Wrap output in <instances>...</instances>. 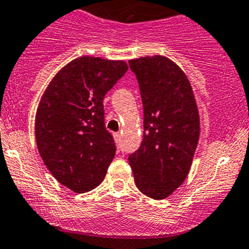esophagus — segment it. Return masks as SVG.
<instances>
[{
    "label": "esophagus",
    "instance_id": "34e87169",
    "mask_svg": "<svg viewBox=\"0 0 249 249\" xmlns=\"http://www.w3.org/2000/svg\"><path fill=\"white\" fill-rule=\"evenodd\" d=\"M114 138L117 139V140H120V134H119V132H115V134H114Z\"/></svg>",
    "mask_w": 249,
    "mask_h": 249
}]
</instances>
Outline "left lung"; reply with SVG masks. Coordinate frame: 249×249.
<instances>
[{
	"mask_svg": "<svg viewBox=\"0 0 249 249\" xmlns=\"http://www.w3.org/2000/svg\"><path fill=\"white\" fill-rule=\"evenodd\" d=\"M143 104V138L129 156L138 189L155 200L168 198L187 178L200 134L192 85L162 55L130 60Z\"/></svg>",
	"mask_w": 249,
	"mask_h": 249,
	"instance_id": "left-lung-1",
	"label": "left lung"
}]
</instances>
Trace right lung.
<instances>
[{
	"instance_id": "1",
	"label": "right lung",
	"mask_w": 249,
	"mask_h": 249,
	"mask_svg": "<svg viewBox=\"0 0 249 249\" xmlns=\"http://www.w3.org/2000/svg\"><path fill=\"white\" fill-rule=\"evenodd\" d=\"M123 60L81 56L46 87L36 115V140L46 168L62 185L86 193L103 182L115 156L104 126L103 99L127 71Z\"/></svg>"
}]
</instances>
